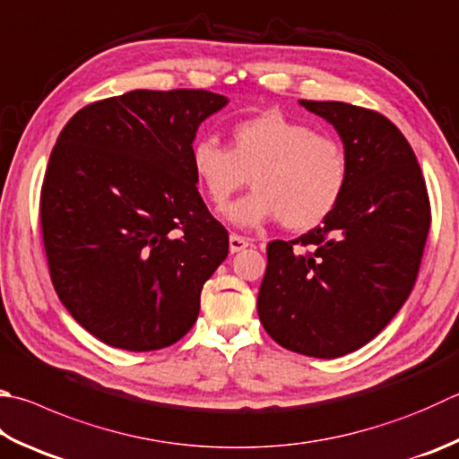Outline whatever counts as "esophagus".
Instances as JSON below:
<instances>
[{"label":"esophagus","instance_id":"1","mask_svg":"<svg viewBox=\"0 0 459 459\" xmlns=\"http://www.w3.org/2000/svg\"><path fill=\"white\" fill-rule=\"evenodd\" d=\"M249 246V239L238 236V233H231L230 236V252L231 254H238L241 249H246Z\"/></svg>","mask_w":459,"mask_h":459}]
</instances>
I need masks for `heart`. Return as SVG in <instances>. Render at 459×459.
Returning <instances> with one entry per match:
<instances>
[{
  "label": "heart",
  "mask_w": 459,
  "mask_h": 459,
  "mask_svg": "<svg viewBox=\"0 0 459 459\" xmlns=\"http://www.w3.org/2000/svg\"><path fill=\"white\" fill-rule=\"evenodd\" d=\"M189 168L213 210H226L241 187L254 194L233 204L230 221L257 228L280 220L285 230L307 231L330 218L351 178L350 152L330 134L278 109L241 119L230 148L202 137L189 150Z\"/></svg>",
  "instance_id": "b5f03b06"
}]
</instances>
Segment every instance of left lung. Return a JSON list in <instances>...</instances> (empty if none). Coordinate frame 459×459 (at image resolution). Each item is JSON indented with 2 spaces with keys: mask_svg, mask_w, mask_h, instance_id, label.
Masks as SVG:
<instances>
[{
  "mask_svg": "<svg viewBox=\"0 0 459 459\" xmlns=\"http://www.w3.org/2000/svg\"><path fill=\"white\" fill-rule=\"evenodd\" d=\"M299 103L337 129L351 178L322 226L267 244L257 314L281 348L332 359L374 340L408 299L431 210L416 153L390 119L343 101Z\"/></svg>",
  "mask_w": 459,
  "mask_h": 459,
  "instance_id": "left-lung-1",
  "label": "left lung"
}]
</instances>
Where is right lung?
Here are the masks:
<instances>
[{"label":"right lung","mask_w":459,"mask_h":459,"mask_svg":"<svg viewBox=\"0 0 459 459\" xmlns=\"http://www.w3.org/2000/svg\"><path fill=\"white\" fill-rule=\"evenodd\" d=\"M226 103L205 90L127 91L82 108L51 150L39 195L51 283L111 348L181 340L228 255L189 168L197 127Z\"/></svg>","instance_id":"1"}]
</instances>
